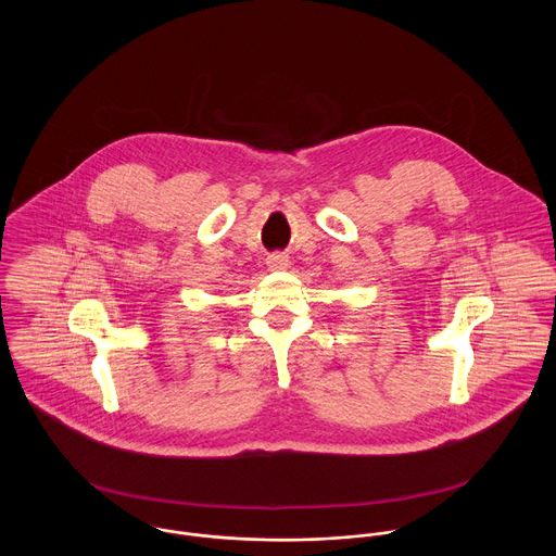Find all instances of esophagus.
<instances>
[{
	"label": "esophagus",
	"mask_w": 556,
	"mask_h": 556,
	"mask_svg": "<svg viewBox=\"0 0 556 556\" xmlns=\"http://www.w3.org/2000/svg\"><path fill=\"white\" fill-rule=\"evenodd\" d=\"M267 267L269 269H287L289 267V256L285 252H271L267 256Z\"/></svg>",
	"instance_id": "1"
}]
</instances>
